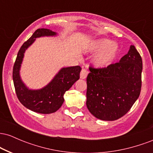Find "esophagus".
Segmentation results:
<instances>
[{"label":"esophagus","instance_id":"obj_1","mask_svg":"<svg viewBox=\"0 0 153 153\" xmlns=\"http://www.w3.org/2000/svg\"><path fill=\"white\" fill-rule=\"evenodd\" d=\"M88 74V71L87 70L82 69L81 72H80V78H81V79H85V78H86Z\"/></svg>","mask_w":153,"mask_h":153}]
</instances>
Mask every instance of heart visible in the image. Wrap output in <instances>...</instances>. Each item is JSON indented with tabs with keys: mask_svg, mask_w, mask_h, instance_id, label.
Listing matches in <instances>:
<instances>
[{
	"mask_svg": "<svg viewBox=\"0 0 153 153\" xmlns=\"http://www.w3.org/2000/svg\"><path fill=\"white\" fill-rule=\"evenodd\" d=\"M92 50L99 52L94 59V65L99 68H105L109 66L119 52V46L111 40L101 39L95 41L92 45Z\"/></svg>",
	"mask_w": 153,
	"mask_h": 153,
	"instance_id": "obj_1",
	"label": "heart"
}]
</instances>
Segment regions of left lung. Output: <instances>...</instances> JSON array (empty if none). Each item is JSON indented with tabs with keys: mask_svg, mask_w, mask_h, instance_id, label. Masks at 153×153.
<instances>
[{
	"mask_svg": "<svg viewBox=\"0 0 153 153\" xmlns=\"http://www.w3.org/2000/svg\"><path fill=\"white\" fill-rule=\"evenodd\" d=\"M86 106L97 119L114 121L130 110L140 94L143 60L134 45L119 62L89 68Z\"/></svg>",
	"mask_w": 153,
	"mask_h": 153,
	"instance_id": "8db88e82",
	"label": "left lung"
}]
</instances>
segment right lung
<instances>
[{"instance_id": "obj_1", "label": "right lung", "mask_w": 153, "mask_h": 153, "mask_svg": "<svg viewBox=\"0 0 153 153\" xmlns=\"http://www.w3.org/2000/svg\"><path fill=\"white\" fill-rule=\"evenodd\" d=\"M57 33L47 29H38L19 50L13 69V80L16 94L26 108L39 114H52L57 111L64 102V94L80 78V66L63 68L48 84L42 88L32 90L26 87L20 76L21 65L25 51L36 38L56 36Z\"/></svg>"}]
</instances>
